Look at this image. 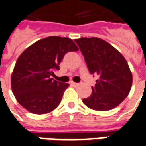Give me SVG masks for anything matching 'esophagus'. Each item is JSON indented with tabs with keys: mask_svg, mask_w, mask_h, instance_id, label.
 <instances>
[{
	"mask_svg": "<svg viewBox=\"0 0 146 146\" xmlns=\"http://www.w3.org/2000/svg\"><path fill=\"white\" fill-rule=\"evenodd\" d=\"M71 85H73V86H78V83H76V82L71 81Z\"/></svg>",
	"mask_w": 146,
	"mask_h": 146,
	"instance_id": "obj_1",
	"label": "esophagus"
}]
</instances>
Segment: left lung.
<instances>
[{
    "instance_id": "obj_1",
    "label": "left lung",
    "mask_w": 146,
    "mask_h": 146,
    "mask_svg": "<svg viewBox=\"0 0 146 146\" xmlns=\"http://www.w3.org/2000/svg\"><path fill=\"white\" fill-rule=\"evenodd\" d=\"M84 56L91 74L99 78L92 94L83 103L92 110L107 111L125 100L131 90L133 77L127 61L110 44L98 37L74 40Z\"/></svg>"
}]
</instances>
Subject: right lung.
Returning <instances> with one entry per match:
<instances>
[{
  "instance_id": "right-lung-1",
  "label": "right lung",
  "mask_w": 146,
  "mask_h": 146,
  "mask_svg": "<svg viewBox=\"0 0 146 146\" xmlns=\"http://www.w3.org/2000/svg\"><path fill=\"white\" fill-rule=\"evenodd\" d=\"M73 40L48 36L24 51L16 62L11 87L19 104L35 114L48 113L59 106L68 83L53 80V70L67 52L77 51Z\"/></svg>"
}]
</instances>
